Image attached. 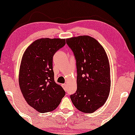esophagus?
<instances>
[{
    "label": "esophagus",
    "mask_w": 135,
    "mask_h": 135,
    "mask_svg": "<svg viewBox=\"0 0 135 135\" xmlns=\"http://www.w3.org/2000/svg\"><path fill=\"white\" fill-rule=\"evenodd\" d=\"M62 87H63V88L64 89V90H67V84H62Z\"/></svg>",
    "instance_id": "34e87169"
}]
</instances>
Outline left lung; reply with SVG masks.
<instances>
[{
	"mask_svg": "<svg viewBox=\"0 0 135 135\" xmlns=\"http://www.w3.org/2000/svg\"><path fill=\"white\" fill-rule=\"evenodd\" d=\"M66 42L76 60L77 90L70 98L79 111L94 113L105 104L109 94L108 56L100 43L90 36L69 38Z\"/></svg>",
	"mask_w": 135,
	"mask_h": 135,
	"instance_id": "left-lung-1",
	"label": "left lung"
}]
</instances>
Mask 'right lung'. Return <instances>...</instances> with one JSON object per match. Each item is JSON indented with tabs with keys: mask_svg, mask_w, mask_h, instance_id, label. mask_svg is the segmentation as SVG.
I'll use <instances>...</instances> for the list:
<instances>
[{
	"mask_svg": "<svg viewBox=\"0 0 135 135\" xmlns=\"http://www.w3.org/2000/svg\"><path fill=\"white\" fill-rule=\"evenodd\" d=\"M65 45V39H38L24 51L19 73L22 95L40 113L52 111L59 105L65 92L55 83L52 57Z\"/></svg>",
	"mask_w": 135,
	"mask_h": 135,
	"instance_id": "obj_1",
	"label": "right lung"
}]
</instances>
